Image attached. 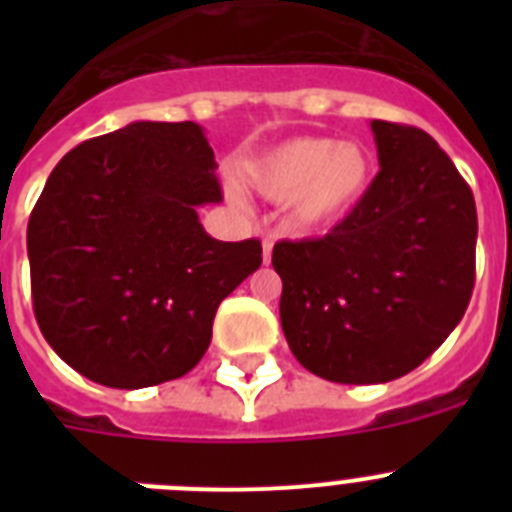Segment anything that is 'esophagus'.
Here are the masks:
<instances>
[{
	"label": "esophagus",
	"instance_id": "esophagus-1",
	"mask_svg": "<svg viewBox=\"0 0 512 512\" xmlns=\"http://www.w3.org/2000/svg\"><path fill=\"white\" fill-rule=\"evenodd\" d=\"M271 261V241H264V264Z\"/></svg>",
	"mask_w": 512,
	"mask_h": 512
}]
</instances>
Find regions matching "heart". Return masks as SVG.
Masks as SVG:
<instances>
[{
	"mask_svg": "<svg viewBox=\"0 0 512 512\" xmlns=\"http://www.w3.org/2000/svg\"><path fill=\"white\" fill-rule=\"evenodd\" d=\"M243 184L269 202H287L302 228H333L372 192L374 158L359 140L300 135L248 158Z\"/></svg>",
	"mask_w": 512,
	"mask_h": 512,
	"instance_id": "heart-1",
	"label": "heart"
}]
</instances>
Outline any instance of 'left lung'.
<instances>
[{"instance_id":"8db88e82","label":"left lung","mask_w":512,"mask_h":512,"mask_svg":"<svg viewBox=\"0 0 512 512\" xmlns=\"http://www.w3.org/2000/svg\"><path fill=\"white\" fill-rule=\"evenodd\" d=\"M379 174L323 238L282 241L284 338L307 372L382 384L413 372L464 318L474 289L477 207L425 130L372 120Z\"/></svg>"}]
</instances>
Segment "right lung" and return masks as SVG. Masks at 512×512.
Segmentation results:
<instances>
[{"mask_svg": "<svg viewBox=\"0 0 512 512\" xmlns=\"http://www.w3.org/2000/svg\"><path fill=\"white\" fill-rule=\"evenodd\" d=\"M197 122H130L58 161L27 223L33 307L71 369L115 390L184 377L261 243L215 241L197 207L223 202Z\"/></svg>", "mask_w": 512, "mask_h": 512, "instance_id": "right-lung-1", "label": "right lung"}]
</instances>
